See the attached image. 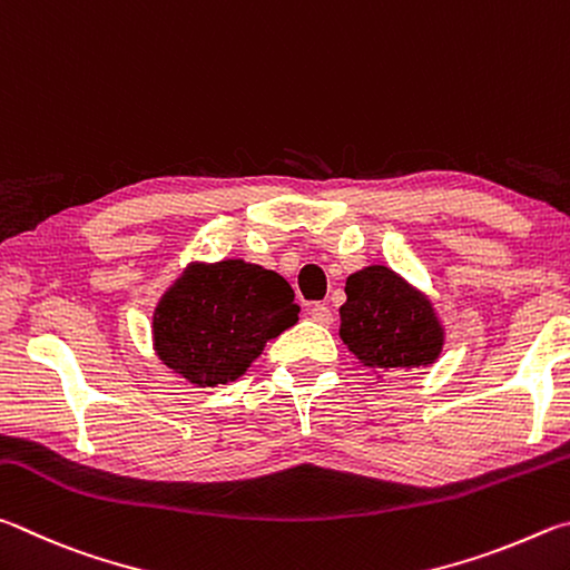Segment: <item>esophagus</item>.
Masks as SVG:
<instances>
[{"label": "esophagus", "mask_w": 570, "mask_h": 570, "mask_svg": "<svg viewBox=\"0 0 570 570\" xmlns=\"http://www.w3.org/2000/svg\"><path fill=\"white\" fill-rule=\"evenodd\" d=\"M311 317L321 325H331L333 323V311L325 303H315V305H311Z\"/></svg>", "instance_id": "34e87169"}]
</instances>
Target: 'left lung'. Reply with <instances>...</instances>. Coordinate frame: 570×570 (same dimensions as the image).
<instances>
[{
  "mask_svg": "<svg viewBox=\"0 0 570 570\" xmlns=\"http://www.w3.org/2000/svg\"><path fill=\"white\" fill-rule=\"evenodd\" d=\"M345 295L341 337L365 367L397 373L428 367L441 357L445 327L433 301L395 269H357L345 279Z\"/></svg>",
  "mask_w": 570,
  "mask_h": 570,
  "instance_id": "left-lung-1",
  "label": "left lung"
}]
</instances>
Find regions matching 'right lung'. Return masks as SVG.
Here are the masks:
<instances>
[{"label": "right lung", "mask_w": 570, "mask_h": 570, "mask_svg": "<svg viewBox=\"0 0 570 570\" xmlns=\"http://www.w3.org/2000/svg\"><path fill=\"white\" fill-rule=\"evenodd\" d=\"M293 297L287 279L263 265L189 263L155 305V355L197 387L233 383L297 323Z\"/></svg>", "instance_id": "obj_1"}]
</instances>
